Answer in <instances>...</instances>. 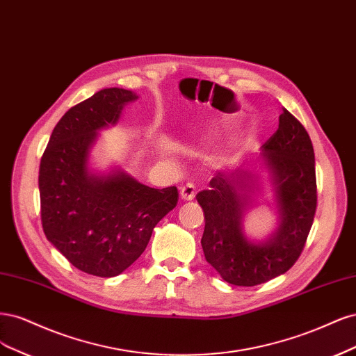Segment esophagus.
Wrapping results in <instances>:
<instances>
[{
    "mask_svg": "<svg viewBox=\"0 0 356 356\" xmlns=\"http://www.w3.org/2000/svg\"><path fill=\"white\" fill-rule=\"evenodd\" d=\"M195 186L192 185V183H186L185 186L180 188V198L183 201H192L195 198Z\"/></svg>",
    "mask_w": 356,
    "mask_h": 356,
    "instance_id": "34e87169",
    "label": "esophagus"
}]
</instances>
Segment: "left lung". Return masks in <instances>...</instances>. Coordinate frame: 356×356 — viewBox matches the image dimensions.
I'll return each mask as SVG.
<instances>
[{
  "label": "left lung",
  "instance_id": "8db88e82",
  "mask_svg": "<svg viewBox=\"0 0 356 356\" xmlns=\"http://www.w3.org/2000/svg\"><path fill=\"white\" fill-rule=\"evenodd\" d=\"M270 171L280 226L254 243L243 231V216L254 176L247 170L217 171L197 201L204 210L205 260L234 285L253 286L289 270L300 257L316 211L315 154L306 129L282 109L278 130L261 146Z\"/></svg>",
  "mask_w": 356,
  "mask_h": 356
}]
</instances>
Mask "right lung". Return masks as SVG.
Returning a JSON list of instances; mask_svg holds the SVG:
<instances>
[{"label": "right lung", "instance_id": "right-lung-1", "mask_svg": "<svg viewBox=\"0 0 356 356\" xmlns=\"http://www.w3.org/2000/svg\"><path fill=\"white\" fill-rule=\"evenodd\" d=\"M130 90L103 88L67 111L40 164L44 234L70 263L95 277H117L140 257L154 227L179 201L176 186L149 188L124 171L88 168L97 130L117 124Z\"/></svg>", "mask_w": 356, "mask_h": 356}]
</instances>
